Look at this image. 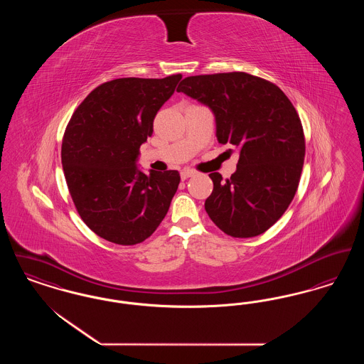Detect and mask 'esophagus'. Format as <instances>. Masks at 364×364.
I'll use <instances>...</instances> for the list:
<instances>
[{"instance_id":"obj_1","label":"esophagus","mask_w":364,"mask_h":364,"mask_svg":"<svg viewBox=\"0 0 364 364\" xmlns=\"http://www.w3.org/2000/svg\"><path fill=\"white\" fill-rule=\"evenodd\" d=\"M193 174H195L193 171H191V169H184V171L180 173V176H181V180H187L188 177H192Z\"/></svg>"}]
</instances>
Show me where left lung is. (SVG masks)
Wrapping results in <instances>:
<instances>
[{"label":"left lung","instance_id":"1","mask_svg":"<svg viewBox=\"0 0 364 364\" xmlns=\"http://www.w3.org/2000/svg\"><path fill=\"white\" fill-rule=\"evenodd\" d=\"M177 91L208 106L218 141L239 153L230 178L208 174V217L232 237L262 235L291 205L300 181L306 140L294 105L274 83L245 72L188 76Z\"/></svg>","mask_w":364,"mask_h":364}]
</instances>
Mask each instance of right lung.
Segmentation results:
<instances>
[{
	"label": "right lung",
	"mask_w": 364,
	"mask_h": 364,
	"mask_svg": "<svg viewBox=\"0 0 364 364\" xmlns=\"http://www.w3.org/2000/svg\"><path fill=\"white\" fill-rule=\"evenodd\" d=\"M181 75L122 77L94 88L65 128L61 162L82 220L107 242L134 245L150 237L178 188L177 171L140 172L139 149L153 134L156 112Z\"/></svg>",
	"instance_id": "obj_1"
}]
</instances>
